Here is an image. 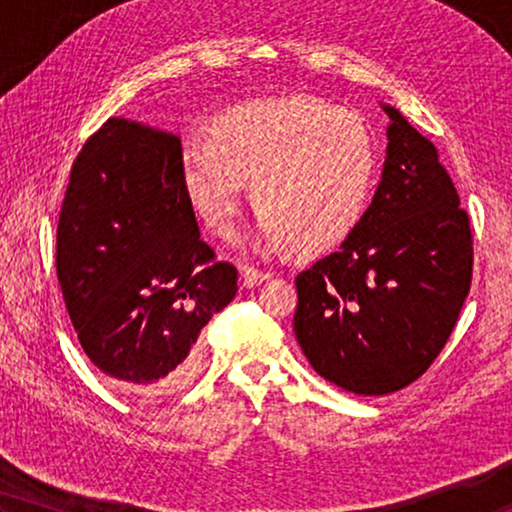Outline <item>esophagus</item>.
<instances>
[{"label":"esophagus","mask_w":512,"mask_h":512,"mask_svg":"<svg viewBox=\"0 0 512 512\" xmlns=\"http://www.w3.org/2000/svg\"><path fill=\"white\" fill-rule=\"evenodd\" d=\"M272 272L270 270H258V268H242V286H251L265 282V279H270Z\"/></svg>","instance_id":"1"}]
</instances>
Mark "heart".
Segmentation results:
<instances>
[{
	"label": "heart",
	"instance_id": "heart-1",
	"mask_svg": "<svg viewBox=\"0 0 512 512\" xmlns=\"http://www.w3.org/2000/svg\"><path fill=\"white\" fill-rule=\"evenodd\" d=\"M377 146L359 114L310 95L237 104L209 142L188 139L181 179L216 235L235 230L240 181L265 249L321 251L352 233L375 184Z\"/></svg>",
	"mask_w": 512,
	"mask_h": 512
}]
</instances>
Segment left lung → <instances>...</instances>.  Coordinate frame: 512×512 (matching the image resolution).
Returning a JSON list of instances; mask_svg holds the SVG:
<instances>
[{"instance_id":"8db88e82","label":"left lung","mask_w":512,"mask_h":512,"mask_svg":"<svg viewBox=\"0 0 512 512\" xmlns=\"http://www.w3.org/2000/svg\"><path fill=\"white\" fill-rule=\"evenodd\" d=\"M387 160L375 198L338 251L296 277L293 331L324 380L384 396L443 352L471 291L473 235L438 149L384 107Z\"/></svg>"}]
</instances>
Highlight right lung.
I'll return each mask as SVG.
<instances>
[{
    "label": "right lung",
    "instance_id": "obj_1",
    "mask_svg": "<svg viewBox=\"0 0 512 512\" xmlns=\"http://www.w3.org/2000/svg\"><path fill=\"white\" fill-rule=\"evenodd\" d=\"M170 132L109 118L76 156L55 270L83 352L132 394L191 375L195 342L237 293V268L200 237Z\"/></svg>",
    "mask_w": 512,
    "mask_h": 512
}]
</instances>
